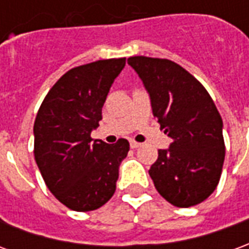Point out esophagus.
Returning <instances> with one entry per match:
<instances>
[{"mask_svg": "<svg viewBox=\"0 0 249 249\" xmlns=\"http://www.w3.org/2000/svg\"><path fill=\"white\" fill-rule=\"evenodd\" d=\"M139 146H141L140 142H137V141H135V140H130V148L136 149V148H139Z\"/></svg>", "mask_w": 249, "mask_h": 249, "instance_id": "34e87169", "label": "esophagus"}]
</instances>
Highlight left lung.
<instances>
[{
    "instance_id": "8db88e82",
    "label": "left lung",
    "mask_w": 249,
    "mask_h": 249,
    "mask_svg": "<svg viewBox=\"0 0 249 249\" xmlns=\"http://www.w3.org/2000/svg\"><path fill=\"white\" fill-rule=\"evenodd\" d=\"M128 64L149 94L153 116L172 139L149 169L157 192L175 207L200 204L216 189L224 164L223 120L213 100L171 60L135 56Z\"/></svg>"
}]
</instances>
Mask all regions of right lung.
<instances>
[{
  "label": "right lung",
  "mask_w": 249,
  "mask_h": 249,
  "mask_svg": "<svg viewBox=\"0 0 249 249\" xmlns=\"http://www.w3.org/2000/svg\"><path fill=\"white\" fill-rule=\"evenodd\" d=\"M125 58L73 68L53 85L36 117L35 159L54 197L77 212L103 207L116 191L129 142L109 145L90 137Z\"/></svg>",
  "instance_id": "obj_1"
}]
</instances>
